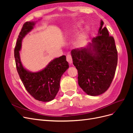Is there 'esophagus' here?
I'll return each instance as SVG.
<instances>
[{"instance_id": "1", "label": "esophagus", "mask_w": 133, "mask_h": 133, "mask_svg": "<svg viewBox=\"0 0 133 133\" xmlns=\"http://www.w3.org/2000/svg\"><path fill=\"white\" fill-rule=\"evenodd\" d=\"M66 60H67V62L70 64H72V62H73V60H72L71 56L70 55H68L66 56Z\"/></svg>"}]
</instances>
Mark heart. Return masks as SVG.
<instances>
[{"mask_svg":"<svg viewBox=\"0 0 133 133\" xmlns=\"http://www.w3.org/2000/svg\"><path fill=\"white\" fill-rule=\"evenodd\" d=\"M82 25V22H78L75 23L74 26H73V30H77L78 29H80ZM87 30H84L82 33L80 34L78 38L76 39L74 43V45L76 47L80 48L83 46L87 42Z\"/></svg>","mask_w":133,"mask_h":133,"instance_id":"b5f03b06","label":"heart"}]
</instances>
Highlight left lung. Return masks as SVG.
Listing matches in <instances>:
<instances>
[{"label":"left lung","instance_id":"left-lung-1","mask_svg":"<svg viewBox=\"0 0 133 133\" xmlns=\"http://www.w3.org/2000/svg\"><path fill=\"white\" fill-rule=\"evenodd\" d=\"M100 22L98 36L86 48L73 49L71 55L78 70L79 87L88 95L98 96L109 88L118 63L114 39Z\"/></svg>","mask_w":133,"mask_h":133}]
</instances>
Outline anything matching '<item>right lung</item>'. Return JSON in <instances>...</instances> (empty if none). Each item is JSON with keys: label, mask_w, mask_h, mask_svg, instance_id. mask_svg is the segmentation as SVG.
<instances>
[{"label": "right lung", "mask_w": 133, "mask_h": 133, "mask_svg": "<svg viewBox=\"0 0 133 133\" xmlns=\"http://www.w3.org/2000/svg\"><path fill=\"white\" fill-rule=\"evenodd\" d=\"M36 22H27L24 24L14 49V58L18 73L26 90L36 100L47 102L53 100L57 95L60 79L69 66L65 55L55 58L45 68L37 72L30 71L23 66L19 53L22 42L33 29Z\"/></svg>", "instance_id": "right-lung-1"}]
</instances>
